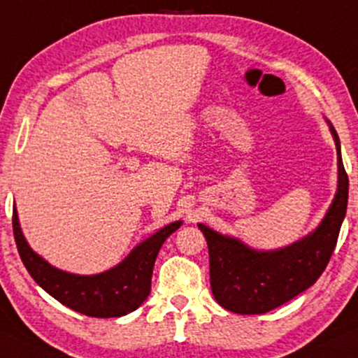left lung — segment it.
I'll return each mask as SVG.
<instances>
[{"label": "left lung", "mask_w": 358, "mask_h": 358, "mask_svg": "<svg viewBox=\"0 0 358 358\" xmlns=\"http://www.w3.org/2000/svg\"><path fill=\"white\" fill-rule=\"evenodd\" d=\"M327 123L337 146L338 185L329 212L312 234L285 248L262 252L198 223L208 245L212 294L223 308L242 315L266 313L302 294L324 273L337 245L348 201V176L340 140L334 124Z\"/></svg>", "instance_id": "1"}]
</instances>
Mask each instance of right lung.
I'll list each match as a JSON object with an SVG mask.
<instances>
[{
	"mask_svg": "<svg viewBox=\"0 0 358 358\" xmlns=\"http://www.w3.org/2000/svg\"><path fill=\"white\" fill-rule=\"evenodd\" d=\"M182 222L163 227L136 245L122 264L98 275H75L51 266L34 253L20 228L18 212L13 206V234L27 270L43 290L59 303L88 317H123L145 302L152 288L153 265L165 240Z\"/></svg>",
	"mask_w": 358,
	"mask_h": 358,
	"instance_id": "add662e5",
	"label": "right lung"
}]
</instances>
